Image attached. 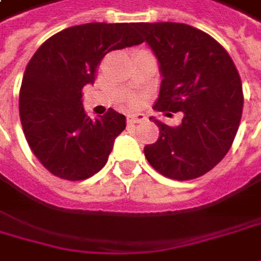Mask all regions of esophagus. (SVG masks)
<instances>
[{
	"label": "esophagus",
	"mask_w": 261,
	"mask_h": 261,
	"mask_svg": "<svg viewBox=\"0 0 261 261\" xmlns=\"http://www.w3.org/2000/svg\"><path fill=\"white\" fill-rule=\"evenodd\" d=\"M147 117H145V114H142V113H135V114H130L129 117H127V123L130 124H137L141 123V122H144Z\"/></svg>",
	"instance_id": "obj_1"
}]
</instances>
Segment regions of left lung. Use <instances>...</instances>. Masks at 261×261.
<instances>
[{
  "instance_id": "left-lung-1",
  "label": "left lung",
  "mask_w": 261,
  "mask_h": 261,
  "mask_svg": "<svg viewBox=\"0 0 261 261\" xmlns=\"http://www.w3.org/2000/svg\"><path fill=\"white\" fill-rule=\"evenodd\" d=\"M159 61L162 85L155 110L182 111L176 127L160 120L157 142L145 145L162 175L188 180L212 170L230 148L241 122V77L226 49L185 23H137Z\"/></svg>"
}]
</instances>
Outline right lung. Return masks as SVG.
I'll use <instances>...</instances> for the list:
<instances>
[{"instance_id": "right-lung-1", "label": "right lung", "mask_w": 261, "mask_h": 261, "mask_svg": "<svg viewBox=\"0 0 261 261\" xmlns=\"http://www.w3.org/2000/svg\"><path fill=\"white\" fill-rule=\"evenodd\" d=\"M142 42L134 23L95 21L56 33L33 54L20 88V120L31 150L53 175L82 180L106 166L126 117L110 109L91 119L82 89L94 84L107 53Z\"/></svg>"}]
</instances>
